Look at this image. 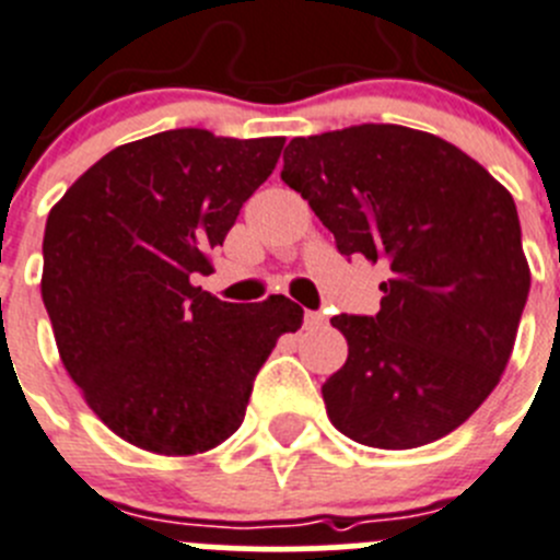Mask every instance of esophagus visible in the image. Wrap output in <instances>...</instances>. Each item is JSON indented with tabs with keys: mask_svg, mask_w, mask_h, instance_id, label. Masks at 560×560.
<instances>
[{
	"mask_svg": "<svg viewBox=\"0 0 560 560\" xmlns=\"http://www.w3.org/2000/svg\"><path fill=\"white\" fill-rule=\"evenodd\" d=\"M326 315L323 312H306L304 315V328H310V331H315V328H323L326 326Z\"/></svg>",
	"mask_w": 560,
	"mask_h": 560,
	"instance_id": "1",
	"label": "esophagus"
}]
</instances>
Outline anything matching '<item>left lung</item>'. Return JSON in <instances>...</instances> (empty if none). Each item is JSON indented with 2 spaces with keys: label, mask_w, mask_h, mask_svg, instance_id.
I'll return each instance as SVG.
<instances>
[{
  "label": "left lung",
  "mask_w": 560,
  "mask_h": 560,
  "mask_svg": "<svg viewBox=\"0 0 560 560\" xmlns=\"http://www.w3.org/2000/svg\"><path fill=\"white\" fill-rule=\"evenodd\" d=\"M281 179L339 254L389 268L378 315L331 317L348 359L323 384L328 420L381 451L456 431L500 384L530 290L511 192L453 143L398 124L290 140Z\"/></svg>",
  "instance_id": "left-lung-1"
}]
</instances>
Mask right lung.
Wrapping results in <instances>:
<instances>
[{
  "instance_id": "obj_1",
  "label": "right lung",
  "mask_w": 560,
  "mask_h": 560,
  "mask_svg": "<svg viewBox=\"0 0 560 560\" xmlns=\"http://www.w3.org/2000/svg\"><path fill=\"white\" fill-rule=\"evenodd\" d=\"M281 149L284 138L168 129L104 154L51 207L40 295L62 368L140 451L226 442L276 339L304 323L284 295L243 306L192 284Z\"/></svg>"
}]
</instances>
